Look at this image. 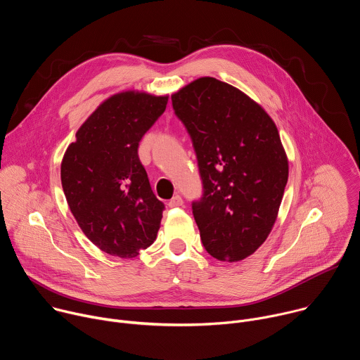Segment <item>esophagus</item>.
Here are the masks:
<instances>
[{"label":"esophagus","mask_w":360,"mask_h":360,"mask_svg":"<svg viewBox=\"0 0 360 360\" xmlns=\"http://www.w3.org/2000/svg\"><path fill=\"white\" fill-rule=\"evenodd\" d=\"M182 203H184L182 198H181L179 195H175V196L168 202V207H169V208H176V207H182Z\"/></svg>","instance_id":"34e87169"}]
</instances>
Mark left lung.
Masks as SVG:
<instances>
[{
    "label": "left lung",
    "instance_id": "8db88e82",
    "mask_svg": "<svg viewBox=\"0 0 360 360\" xmlns=\"http://www.w3.org/2000/svg\"><path fill=\"white\" fill-rule=\"evenodd\" d=\"M196 153L202 196L192 202L200 240L238 262L271 233L288 182V158L265 110L238 88L202 77L172 96Z\"/></svg>",
    "mask_w": 360,
    "mask_h": 360
}]
</instances>
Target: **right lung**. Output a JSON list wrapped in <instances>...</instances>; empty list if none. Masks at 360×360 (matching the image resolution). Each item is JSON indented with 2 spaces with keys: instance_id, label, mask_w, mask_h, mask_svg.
Returning a JSON list of instances; mask_svg holds the SVG:
<instances>
[{
  "instance_id": "right-lung-1",
  "label": "right lung",
  "mask_w": 360,
  "mask_h": 360,
  "mask_svg": "<svg viewBox=\"0 0 360 360\" xmlns=\"http://www.w3.org/2000/svg\"><path fill=\"white\" fill-rule=\"evenodd\" d=\"M168 96L115 94L88 117L61 164L63 189L85 236L101 250L135 258L157 239L165 205L152 192L139 141Z\"/></svg>"
}]
</instances>
